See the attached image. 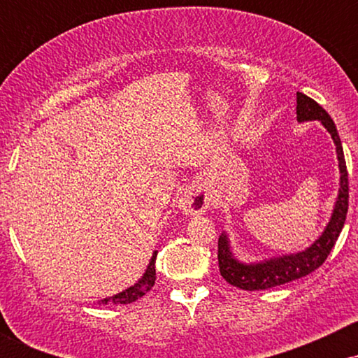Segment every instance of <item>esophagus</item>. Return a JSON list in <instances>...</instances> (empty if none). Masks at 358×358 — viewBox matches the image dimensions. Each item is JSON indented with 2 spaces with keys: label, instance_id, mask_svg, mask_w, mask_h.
I'll list each match as a JSON object with an SVG mask.
<instances>
[{
  "label": "esophagus",
  "instance_id": "obj_1",
  "mask_svg": "<svg viewBox=\"0 0 358 358\" xmlns=\"http://www.w3.org/2000/svg\"><path fill=\"white\" fill-rule=\"evenodd\" d=\"M180 210L187 215H200V213H205L208 208V200L205 196L200 195L199 192L195 190H185L182 195H180L178 200Z\"/></svg>",
  "mask_w": 358,
  "mask_h": 358
}]
</instances>
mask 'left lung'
<instances>
[{
    "label": "left lung",
    "mask_w": 358,
    "mask_h": 358,
    "mask_svg": "<svg viewBox=\"0 0 358 358\" xmlns=\"http://www.w3.org/2000/svg\"><path fill=\"white\" fill-rule=\"evenodd\" d=\"M296 119L298 122L305 121H320L324 129L330 133L336 148V158H338L340 170V188L336 195L331 217L322 236L316 239L310 248L301 252L285 254L264 259L259 262H242L234 256L231 248V239L227 232H222L219 237V269L222 278L232 286L241 287L245 291H261L268 287L281 286L285 282L294 281L303 276H308L323 264L330 250L334 249L340 232H342L345 219L348 210V173L345 165V156L342 141H340L338 131L334 119L324 110L322 106L316 104L313 99L305 94L296 92Z\"/></svg>",
    "instance_id": "8db88e82"
}]
</instances>
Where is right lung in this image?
I'll list each match as a JSON object with an SVG mask.
<instances>
[{"label":"right lung","mask_w":358,"mask_h":358,"mask_svg":"<svg viewBox=\"0 0 358 358\" xmlns=\"http://www.w3.org/2000/svg\"><path fill=\"white\" fill-rule=\"evenodd\" d=\"M156 254H158V250H155L153 252V256H151V259H150V264H148L145 274L138 279V282H134L133 286H129L127 289L121 291V293L114 294V296L101 299L99 301L101 305H108V303H114V305H129V303L136 301V299L145 296L148 291L153 287L155 281H156V269H155Z\"/></svg>","instance_id":"obj_1"}]
</instances>
